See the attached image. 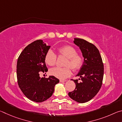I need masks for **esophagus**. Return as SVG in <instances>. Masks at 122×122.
I'll list each match as a JSON object with an SVG mask.
<instances>
[{"label": "esophagus", "instance_id": "1", "mask_svg": "<svg viewBox=\"0 0 122 122\" xmlns=\"http://www.w3.org/2000/svg\"><path fill=\"white\" fill-rule=\"evenodd\" d=\"M60 82H66V80H60Z\"/></svg>", "mask_w": 122, "mask_h": 122}]
</instances>
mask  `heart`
Wrapping results in <instances>:
<instances>
[{
  "label": "heart",
  "instance_id": "obj_1",
  "mask_svg": "<svg viewBox=\"0 0 122 122\" xmlns=\"http://www.w3.org/2000/svg\"><path fill=\"white\" fill-rule=\"evenodd\" d=\"M59 54L63 55L68 57L65 66L66 67H55L50 70V74L55 77L60 79H65L71 74L70 66L74 70H77L82 65V58L80 55L77 54V51L73 47L63 46L57 49ZM45 61L49 66H53L55 65L56 61V55L53 51L49 50L45 57Z\"/></svg>",
  "mask_w": 122,
  "mask_h": 122
}]
</instances>
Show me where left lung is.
Listing matches in <instances>:
<instances>
[{"label": "left lung", "mask_w": 122, "mask_h": 122, "mask_svg": "<svg viewBox=\"0 0 122 122\" xmlns=\"http://www.w3.org/2000/svg\"><path fill=\"white\" fill-rule=\"evenodd\" d=\"M73 42L80 48L84 61L76 75L81 77L82 81L73 80L76 88L68 95L76 102L83 103L94 97L101 88L104 66L100 51L95 45L79 38H74Z\"/></svg>", "instance_id": "1"}]
</instances>
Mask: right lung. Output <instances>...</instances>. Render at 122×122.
<instances>
[{
  "label": "right lung",
  "mask_w": 122,
  "mask_h": 122,
  "mask_svg": "<svg viewBox=\"0 0 122 122\" xmlns=\"http://www.w3.org/2000/svg\"><path fill=\"white\" fill-rule=\"evenodd\" d=\"M50 47L42 40L35 41L24 48L17 61L18 85L26 97L35 102H42L51 97L60 81L54 76H39L41 71H48L45 57Z\"/></svg>",
  "instance_id": "obj_1"
}]
</instances>
